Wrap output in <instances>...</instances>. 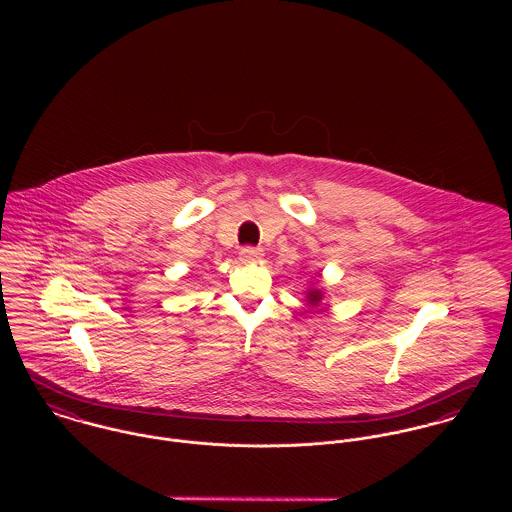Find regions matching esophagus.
I'll use <instances>...</instances> for the list:
<instances>
[{
    "instance_id": "esophagus-1",
    "label": "esophagus",
    "mask_w": 512,
    "mask_h": 512,
    "mask_svg": "<svg viewBox=\"0 0 512 512\" xmlns=\"http://www.w3.org/2000/svg\"><path fill=\"white\" fill-rule=\"evenodd\" d=\"M264 256V252L260 248H252V246H246L240 250V260L246 262V264H252V262H258L260 258Z\"/></svg>"
}]
</instances>
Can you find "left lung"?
I'll list each match as a JSON object with an SVG mask.
<instances>
[{"label":"left lung","instance_id":"left-lung-1","mask_svg":"<svg viewBox=\"0 0 512 512\" xmlns=\"http://www.w3.org/2000/svg\"><path fill=\"white\" fill-rule=\"evenodd\" d=\"M305 301H307V305L313 309V307H321L323 305V301H325V292H323V288L319 286V284H315L313 288H307V292H305ZM327 305V303H325Z\"/></svg>","mask_w":512,"mask_h":512}]
</instances>
